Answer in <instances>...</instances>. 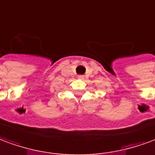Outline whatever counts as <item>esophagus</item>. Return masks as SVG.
<instances>
[{"label":"esophagus","mask_w":155,"mask_h":155,"mask_svg":"<svg viewBox=\"0 0 155 155\" xmlns=\"http://www.w3.org/2000/svg\"><path fill=\"white\" fill-rule=\"evenodd\" d=\"M78 78L83 79L84 78V76H83V75H78Z\"/></svg>","instance_id":"34e87169"}]
</instances>
